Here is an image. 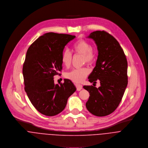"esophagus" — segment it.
Wrapping results in <instances>:
<instances>
[{"label": "esophagus", "instance_id": "obj_1", "mask_svg": "<svg viewBox=\"0 0 148 148\" xmlns=\"http://www.w3.org/2000/svg\"><path fill=\"white\" fill-rule=\"evenodd\" d=\"M82 84H76V88H77V91H80V90H82Z\"/></svg>", "mask_w": 148, "mask_h": 148}]
</instances>
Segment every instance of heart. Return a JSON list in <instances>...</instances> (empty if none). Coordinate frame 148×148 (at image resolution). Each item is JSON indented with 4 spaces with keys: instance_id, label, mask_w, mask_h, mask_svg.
Wrapping results in <instances>:
<instances>
[{
    "instance_id": "obj_1",
    "label": "heart",
    "mask_w": 148,
    "mask_h": 148,
    "mask_svg": "<svg viewBox=\"0 0 148 148\" xmlns=\"http://www.w3.org/2000/svg\"><path fill=\"white\" fill-rule=\"evenodd\" d=\"M73 51L77 53L83 55V62L88 64H92L95 60L96 53L95 51L92 48L91 45L83 40H80L73 45ZM61 62L64 66L69 68L72 63V55L68 49L64 50L61 55ZM89 73V70L87 68H81L74 69L70 72L66 73L65 77L73 82H82Z\"/></svg>"
}]
</instances>
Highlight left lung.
Wrapping results in <instances>:
<instances>
[{
  "mask_svg": "<svg viewBox=\"0 0 148 148\" xmlns=\"http://www.w3.org/2000/svg\"><path fill=\"white\" fill-rule=\"evenodd\" d=\"M87 38L93 40L98 50L96 66L88 79L93 84L100 81V86H83L90 94L86 106L96 116H106L119 106L127 86V58L119 42L107 32L96 31Z\"/></svg>",
  "mask_w": 148,
  "mask_h": 148,
  "instance_id": "obj_1",
  "label": "left lung"
}]
</instances>
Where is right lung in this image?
Instances as JSON below:
<instances>
[{
  "mask_svg": "<svg viewBox=\"0 0 148 148\" xmlns=\"http://www.w3.org/2000/svg\"><path fill=\"white\" fill-rule=\"evenodd\" d=\"M76 36L48 33L40 36L28 48L23 68L27 96L41 114L54 116L65 108L76 88L69 79L60 85L53 76L62 70L61 55L66 45Z\"/></svg>",
  "mask_w": 148,
  "mask_h": 148,
  "instance_id": "obj_1",
  "label": "right lung"
}]
</instances>
